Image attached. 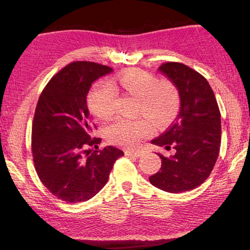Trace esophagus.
I'll list each match as a JSON object with an SVG mask.
<instances>
[{
  "instance_id": "34e87169",
  "label": "esophagus",
  "mask_w": 250,
  "mask_h": 250,
  "mask_svg": "<svg viewBox=\"0 0 250 250\" xmlns=\"http://www.w3.org/2000/svg\"><path fill=\"white\" fill-rule=\"evenodd\" d=\"M125 153L128 156H137V158H140V156L142 155L141 151H125Z\"/></svg>"
}]
</instances>
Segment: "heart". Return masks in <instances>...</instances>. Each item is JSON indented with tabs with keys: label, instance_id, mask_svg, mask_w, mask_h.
Masks as SVG:
<instances>
[{
	"label": "heart",
	"instance_id": "1",
	"mask_svg": "<svg viewBox=\"0 0 250 250\" xmlns=\"http://www.w3.org/2000/svg\"><path fill=\"white\" fill-rule=\"evenodd\" d=\"M118 84L126 94L138 98L137 111L151 118L156 125H167L174 120L180 109V95L176 87L167 80H158L152 74L131 69L118 80L97 83L88 95V105L95 116L107 119L116 109ZM147 116V117H148ZM119 118L107 128V137L115 145L133 147L152 133L150 119Z\"/></svg>",
	"mask_w": 250,
	"mask_h": 250
}]
</instances>
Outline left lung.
<instances>
[{
    "mask_svg": "<svg viewBox=\"0 0 250 250\" xmlns=\"http://www.w3.org/2000/svg\"><path fill=\"white\" fill-rule=\"evenodd\" d=\"M176 87L180 112L166 132L152 140L175 153L166 158L162 166L149 177L150 183L168 193H182L197 188L209 176L221 146V112L209 83L196 70L181 62H168L159 67Z\"/></svg>",
    "mask_w": 250,
    "mask_h": 250,
    "instance_id": "left-lung-1",
    "label": "left lung"
}]
</instances>
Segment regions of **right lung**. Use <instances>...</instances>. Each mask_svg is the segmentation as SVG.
Here are the masks:
<instances>
[{
	"label": "right lung",
	"instance_id": "right-lung-1",
	"mask_svg": "<svg viewBox=\"0 0 250 250\" xmlns=\"http://www.w3.org/2000/svg\"><path fill=\"white\" fill-rule=\"evenodd\" d=\"M111 71L92 62H71L49 80L37 103L32 126L34 164L45 188L67 203L94 197L124 155L111 146L99 150L101 139L90 135L88 91L95 80ZM89 146L95 150H88Z\"/></svg>",
	"mask_w": 250,
	"mask_h": 250
}]
</instances>
